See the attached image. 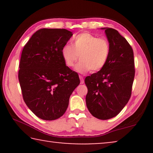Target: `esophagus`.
Here are the masks:
<instances>
[{
    "label": "esophagus",
    "instance_id": "34e87169",
    "mask_svg": "<svg viewBox=\"0 0 153 153\" xmlns=\"http://www.w3.org/2000/svg\"><path fill=\"white\" fill-rule=\"evenodd\" d=\"M79 79H80L81 83V84H83V83H84V79H83V76H81V75H79Z\"/></svg>",
    "mask_w": 153,
    "mask_h": 153
}]
</instances>
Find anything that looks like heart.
<instances>
[{
    "instance_id": "heart-1",
    "label": "heart",
    "mask_w": 153,
    "mask_h": 153,
    "mask_svg": "<svg viewBox=\"0 0 153 153\" xmlns=\"http://www.w3.org/2000/svg\"><path fill=\"white\" fill-rule=\"evenodd\" d=\"M111 53L109 41L105 37H98L89 33L79 34L73 39V47L65 45L61 55L66 65L74 67L79 58L80 62L76 70L84 73L91 70L97 72L106 65Z\"/></svg>"
}]
</instances>
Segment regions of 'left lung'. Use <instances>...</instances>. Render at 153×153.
Segmentation results:
<instances>
[{
  "instance_id": "8db88e82",
  "label": "left lung",
  "mask_w": 153,
  "mask_h": 153,
  "mask_svg": "<svg viewBox=\"0 0 153 153\" xmlns=\"http://www.w3.org/2000/svg\"><path fill=\"white\" fill-rule=\"evenodd\" d=\"M104 29L111 45L110 56L102 70L85 77V102L94 117L108 120L116 116L130 99L135 68L132 48L126 39L114 28Z\"/></svg>"
}]
</instances>
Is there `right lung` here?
<instances>
[{
	"instance_id": "obj_1",
	"label": "right lung",
	"mask_w": 153,
	"mask_h": 153,
	"mask_svg": "<svg viewBox=\"0 0 153 153\" xmlns=\"http://www.w3.org/2000/svg\"><path fill=\"white\" fill-rule=\"evenodd\" d=\"M72 33L64 28H42L25 45L18 78L23 99L38 118H59L80 83L78 74L66 65L61 55Z\"/></svg>"
}]
</instances>
